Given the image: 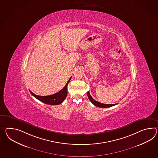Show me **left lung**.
<instances>
[{
    "instance_id": "1",
    "label": "left lung",
    "mask_w": 158,
    "mask_h": 158,
    "mask_svg": "<svg viewBox=\"0 0 158 158\" xmlns=\"http://www.w3.org/2000/svg\"><path fill=\"white\" fill-rule=\"evenodd\" d=\"M87 96L89 97V99L91 102V103H93L94 105H95L96 107L100 108H108L111 107L112 106H115L116 104H103V103H101L100 102H98L96 100H94L92 98V96L90 95L89 94V92L88 91L87 93Z\"/></svg>"
}]
</instances>
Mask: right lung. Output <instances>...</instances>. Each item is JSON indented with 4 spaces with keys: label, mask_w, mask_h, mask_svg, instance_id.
<instances>
[{
    "label": "right lung",
    "mask_w": 158,
    "mask_h": 158,
    "mask_svg": "<svg viewBox=\"0 0 158 158\" xmlns=\"http://www.w3.org/2000/svg\"><path fill=\"white\" fill-rule=\"evenodd\" d=\"M71 79V77L69 78V80L67 81V83H66L63 89H62L60 91H59L56 94H54L53 95H51L48 96H39L32 93L30 90V92L37 99H38L39 100H40V102H42L45 104H50V105H58V104H61L64 100L67 95V85Z\"/></svg>",
    "instance_id": "obj_1"
}]
</instances>
